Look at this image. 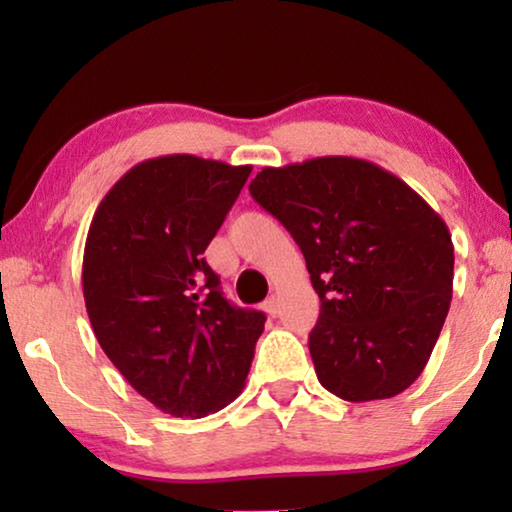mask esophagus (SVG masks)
Masks as SVG:
<instances>
[{
  "label": "esophagus",
  "instance_id": "obj_1",
  "mask_svg": "<svg viewBox=\"0 0 512 512\" xmlns=\"http://www.w3.org/2000/svg\"><path fill=\"white\" fill-rule=\"evenodd\" d=\"M263 307H265V312L270 314V317H277V314H279V298L270 296V298L263 303Z\"/></svg>",
  "mask_w": 512,
  "mask_h": 512
}]
</instances>
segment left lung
<instances>
[{
	"mask_svg": "<svg viewBox=\"0 0 512 512\" xmlns=\"http://www.w3.org/2000/svg\"><path fill=\"white\" fill-rule=\"evenodd\" d=\"M249 193L289 230L319 293L310 354L321 387L352 403L408 389L452 300L440 214L396 174L349 156L263 167Z\"/></svg>",
	"mask_w": 512,
	"mask_h": 512,
	"instance_id": "8db88e82",
	"label": "left lung"
}]
</instances>
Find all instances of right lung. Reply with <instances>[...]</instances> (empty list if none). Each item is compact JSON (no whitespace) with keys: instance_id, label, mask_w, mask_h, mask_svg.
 <instances>
[{"instance_id":"right-lung-1","label":"right lung","mask_w":512,"mask_h":512,"mask_svg":"<svg viewBox=\"0 0 512 512\" xmlns=\"http://www.w3.org/2000/svg\"><path fill=\"white\" fill-rule=\"evenodd\" d=\"M251 165L188 153L144 160L104 195L83 249L95 338L137 394L172 417H205L244 389L265 314L230 305L207 244Z\"/></svg>"}]
</instances>
